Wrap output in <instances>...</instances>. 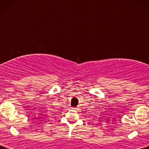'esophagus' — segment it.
Instances as JSON below:
<instances>
[{
    "label": "esophagus",
    "instance_id": "1",
    "mask_svg": "<svg viewBox=\"0 0 149 149\" xmlns=\"http://www.w3.org/2000/svg\"><path fill=\"white\" fill-rule=\"evenodd\" d=\"M73 110H76L77 109V108H76V107H72V108Z\"/></svg>",
    "mask_w": 149,
    "mask_h": 149
}]
</instances>
